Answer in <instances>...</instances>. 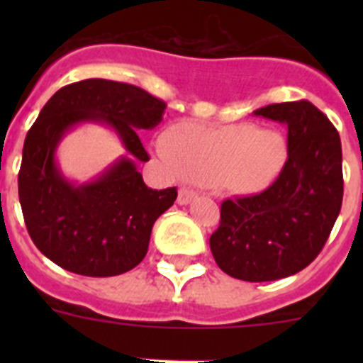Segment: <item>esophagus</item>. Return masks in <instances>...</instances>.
I'll list each match as a JSON object with an SVG mask.
<instances>
[{"mask_svg":"<svg viewBox=\"0 0 363 363\" xmlns=\"http://www.w3.org/2000/svg\"><path fill=\"white\" fill-rule=\"evenodd\" d=\"M198 198V192L192 191L189 187H182L178 192V203L179 205H189L191 201H194Z\"/></svg>","mask_w":363,"mask_h":363,"instance_id":"obj_1","label":"esophagus"}]
</instances>
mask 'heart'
<instances>
[{
    "instance_id": "b5f03b06",
    "label": "heart",
    "mask_w": 363,
    "mask_h": 363,
    "mask_svg": "<svg viewBox=\"0 0 363 363\" xmlns=\"http://www.w3.org/2000/svg\"><path fill=\"white\" fill-rule=\"evenodd\" d=\"M160 152L185 178L233 194L264 191L287 162L284 136L249 123L176 125L163 138Z\"/></svg>"
}]
</instances>
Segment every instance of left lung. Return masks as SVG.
Wrapping results in <instances>:
<instances>
[{"instance_id":"1","label":"left lung","mask_w":363,"mask_h":363,"mask_svg":"<svg viewBox=\"0 0 363 363\" xmlns=\"http://www.w3.org/2000/svg\"><path fill=\"white\" fill-rule=\"evenodd\" d=\"M252 114L285 125L287 162L264 192L221 203L209 243L229 277L272 281L306 269L325 245L344 198L342 143L325 114L306 99Z\"/></svg>"}]
</instances>
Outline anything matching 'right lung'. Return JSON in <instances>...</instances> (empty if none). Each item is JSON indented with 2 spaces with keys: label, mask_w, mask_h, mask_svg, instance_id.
Here are the masks:
<instances>
[{
  "label": "right lung",
  "mask_w": 363,
  "mask_h": 363,
  "mask_svg": "<svg viewBox=\"0 0 363 363\" xmlns=\"http://www.w3.org/2000/svg\"><path fill=\"white\" fill-rule=\"evenodd\" d=\"M167 105L140 86L83 79L63 86L27 133L18 174L19 203L32 242L54 264L83 277H116L147 255L154 221L172 203L176 187H147L138 130L154 129ZM83 123L105 124L125 154L96 179L78 184L62 174L57 147Z\"/></svg>",
  "instance_id": "obj_1"
}]
</instances>
